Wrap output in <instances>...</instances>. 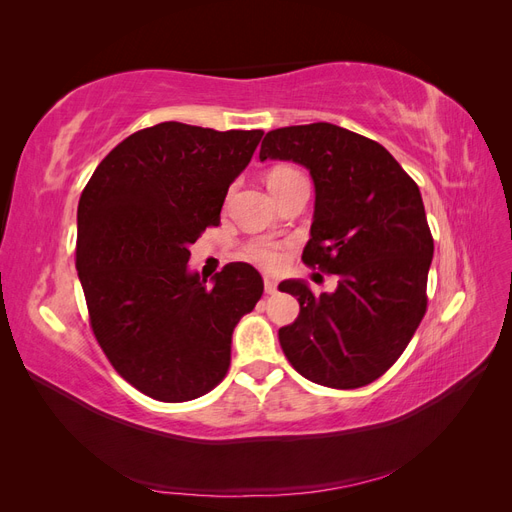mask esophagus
<instances>
[{
    "label": "esophagus",
    "instance_id": "1",
    "mask_svg": "<svg viewBox=\"0 0 512 512\" xmlns=\"http://www.w3.org/2000/svg\"><path fill=\"white\" fill-rule=\"evenodd\" d=\"M265 292L267 294H275L277 292V282L271 280V277H265Z\"/></svg>",
    "mask_w": 512,
    "mask_h": 512
}]
</instances>
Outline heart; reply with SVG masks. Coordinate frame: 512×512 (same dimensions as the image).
<instances>
[{
  "label": "heart",
  "mask_w": 512,
  "mask_h": 512,
  "mask_svg": "<svg viewBox=\"0 0 512 512\" xmlns=\"http://www.w3.org/2000/svg\"><path fill=\"white\" fill-rule=\"evenodd\" d=\"M290 175H297V170L294 168H288V166H280V168H273L269 173V183L273 181H280L284 177H290ZM243 258L247 262H254V265L262 267V269H277L284 262V250L280 243L275 241H269V239H254L245 245L243 250Z\"/></svg>",
  "instance_id": "heart-1"
}]
</instances>
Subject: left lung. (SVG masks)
<instances>
[{
	"label": "left lung",
	"mask_w": 512,
	"mask_h": 512,
	"mask_svg": "<svg viewBox=\"0 0 512 512\" xmlns=\"http://www.w3.org/2000/svg\"><path fill=\"white\" fill-rule=\"evenodd\" d=\"M309 170L316 205L303 262L337 275L333 292L301 280L282 292L301 312L280 329L290 365L331 389H359L389 369L427 309L433 239L418 185L380 143L333 123L267 132L260 162Z\"/></svg>",
	"instance_id": "1"
}]
</instances>
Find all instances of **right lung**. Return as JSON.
<instances>
[{
    "mask_svg": "<svg viewBox=\"0 0 512 512\" xmlns=\"http://www.w3.org/2000/svg\"><path fill=\"white\" fill-rule=\"evenodd\" d=\"M262 134L164 121L121 141L81 194L76 271L91 329L119 376L153 399L179 404L218 386L232 331L262 297L247 262H230L211 288L188 269Z\"/></svg>",
    "mask_w": 512,
    "mask_h": 512,
    "instance_id": "add662e5",
    "label": "right lung"
}]
</instances>
